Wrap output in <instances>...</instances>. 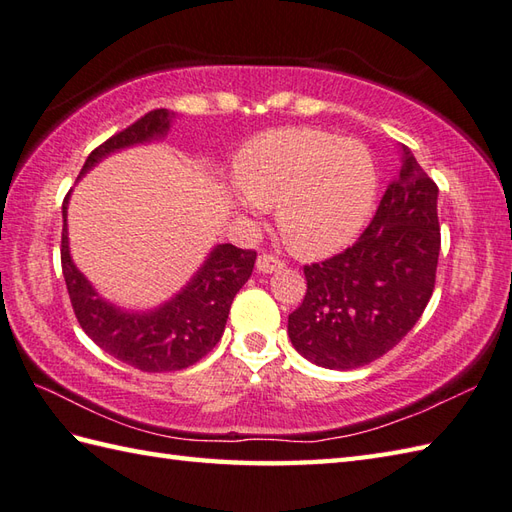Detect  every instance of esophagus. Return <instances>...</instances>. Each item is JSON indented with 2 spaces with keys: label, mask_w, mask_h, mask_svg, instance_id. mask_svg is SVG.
<instances>
[{
  "label": "esophagus",
  "mask_w": 512,
  "mask_h": 512,
  "mask_svg": "<svg viewBox=\"0 0 512 512\" xmlns=\"http://www.w3.org/2000/svg\"><path fill=\"white\" fill-rule=\"evenodd\" d=\"M281 268H284V262H281V259H277V257H273V255H259L257 257L259 273L268 275V273H275V270H281Z\"/></svg>",
  "instance_id": "1"
}]
</instances>
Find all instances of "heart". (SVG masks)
Here are the masks:
<instances>
[{"label":"heart","mask_w":512,"mask_h":512,"mask_svg":"<svg viewBox=\"0 0 512 512\" xmlns=\"http://www.w3.org/2000/svg\"><path fill=\"white\" fill-rule=\"evenodd\" d=\"M242 209L277 206V228L288 248L323 257L347 246L372 215L378 171L354 138L317 129H275L250 140L235 165Z\"/></svg>","instance_id":"1"}]
</instances>
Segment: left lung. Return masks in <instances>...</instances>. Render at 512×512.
<instances>
[{
  "instance_id": "obj_1",
  "label": "left lung",
  "mask_w": 512,
  "mask_h": 512,
  "mask_svg": "<svg viewBox=\"0 0 512 512\" xmlns=\"http://www.w3.org/2000/svg\"><path fill=\"white\" fill-rule=\"evenodd\" d=\"M400 173L374 220L343 253L303 268L301 306L288 317L295 350L325 369H356L396 347L422 317L440 255L438 187L400 145Z\"/></svg>"
}]
</instances>
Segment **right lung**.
I'll list each match as a JSON object with an SVG mask.
<instances>
[{
  "label": "right lung",
  "mask_w": 512,
  "mask_h": 512,
  "mask_svg": "<svg viewBox=\"0 0 512 512\" xmlns=\"http://www.w3.org/2000/svg\"><path fill=\"white\" fill-rule=\"evenodd\" d=\"M173 116L169 110H154L107 138L85 160L81 176L114 151L167 136ZM68 200L70 193L61 209V268L83 332L101 350L140 372H178L209 354L222 339L235 295L253 273L255 250L217 244L176 297L147 312L123 310L105 301L74 266L68 244Z\"/></svg>",
  "instance_id": "right-lung-1"
}]
</instances>
